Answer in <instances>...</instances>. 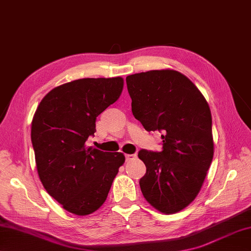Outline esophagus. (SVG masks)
<instances>
[{
  "label": "esophagus",
  "instance_id": "obj_1",
  "mask_svg": "<svg viewBox=\"0 0 251 251\" xmlns=\"http://www.w3.org/2000/svg\"><path fill=\"white\" fill-rule=\"evenodd\" d=\"M125 157H126V161H130V159H134L137 157L136 154H125Z\"/></svg>",
  "mask_w": 251,
  "mask_h": 251
}]
</instances>
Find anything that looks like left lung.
Wrapping results in <instances>:
<instances>
[{
	"label": "left lung",
	"mask_w": 251,
	"mask_h": 251,
	"mask_svg": "<svg viewBox=\"0 0 251 251\" xmlns=\"http://www.w3.org/2000/svg\"><path fill=\"white\" fill-rule=\"evenodd\" d=\"M131 111L148 131H162L163 150H140L147 173L139 184L147 201L176 214L195 200L214 157L211 112L182 73L152 70L126 77Z\"/></svg>",
	"instance_id": "obj_1"
}]
</instances>
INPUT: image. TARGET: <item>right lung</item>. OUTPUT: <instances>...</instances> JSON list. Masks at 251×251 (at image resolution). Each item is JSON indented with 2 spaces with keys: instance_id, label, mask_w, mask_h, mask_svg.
<instances>
[{
  "instance_id": "right-lung-1",
  "label": "right lung",
  "mask_w": 251,
  "mask_h": 251,
  "mask_svg": "<svg viewBox=\"0 0 251 251\" xmlns=\"http://www.w3.org/2000/svg\"><path fill=\"white\" fill-rule=\"evenodd\" d=\"M123 86L120 76L75 79L51 89L35 111L31 141L37 174L47 193L71 214L99 209L125 162L121 152L85 145L97 116L120 98Z\"/></svg>"
}]
</instances>
